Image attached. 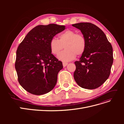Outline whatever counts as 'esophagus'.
Here are the masks:
<instances>
[{
    "label": "esophagus",
    "instance_id": "esophagus-1",
    "mask_svg": "<svg viewBox=\"0 0 124 124\" xmlns=\"http://www.w3.org/2000/svg\"><path fill=\"white\" fill-rule=\"evenodd\" d=\"M62 65H63V66L65 67H66L67 66V65H68V63L65 62H62Z\"/></svg>",
    "mask_w": 124,
    "mask_h": 124
}]
</instances>
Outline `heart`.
<instances>
[{
    "mask_svg": "<svg viewBox=\"0 0 124 124\" xmlns=\"http://www.w3.org/2000/svg\"><path fill=\"white\" fill-rule=\"evenodd\" d=\"M86 42L82 34L72 30L67 31L58 36V39H52L50 42L51 53L57 56L65 47L66 50L60 54L58 59L63 62L72 61L78 55L83 54L86 49Z\"/></svg>",
    "mask_w": 124,
    "mask_h": 124,
    "instance_id": "b5f03b06",
    "label": "heart"
}]
</instances>
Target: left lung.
<instances>
[{"label":"left lung","instance_id":"obj_1","mask_svg":"<svg viewBox=\"0 0 124 124\" xmlns=\"http://www.w3.org/2000/svg\"><path fill=\"white\" fill-rule=\"evenodd\" d=\"M72 25L80 30L86 42L84 53L80 61L74 62V80L82 88H98L110 76L113 62V48L104 33L96 25L91 23Z\"/></svg>","mask_w":124,"mask_h":124}]
</instances>
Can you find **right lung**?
<instances>
[{"label":"right lung","instance_id":"1","mask_svg":"<svg viewBox=\"0 0 124 124\" xmlns=\"http://www.w3.org/2000/svg\"><path fill=\"white\" fill-rule=\"evenodd\" d=\"M65 27L55 24L37 26L18 46L15 68L20 84L29 93L41 95L54 88L63 66L51 53L50 42Z\"/></svg>","mask_w":124,"mask_h":124}]
</instances>
